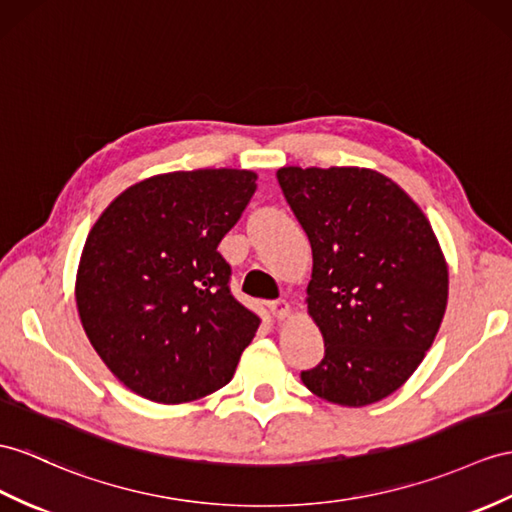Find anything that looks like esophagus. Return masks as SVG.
I'll return each instance as SVG.
<instances>
[{"mask_svg": "<svg viewBox=\"0 0 512 512\" xmlns=\"http://www.w3.org/2000/svg\"><path fill=\"white\" fill-rule=\"evenodd\" d=\"M267 306L271 310V315L276 319H284V317H289V313H291V304L286 302V299H273V302H269Z\"/></svg>", "mask_w": 512, "mask_h": 512, "instance_id": "1", "label": "esophagus"}]
</instances>
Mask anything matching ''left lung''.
<instances>
[{
	"label": "left lung",
	"mask_w": 512,
	"mask_h": 512,
	"mask_svg": "<svg viewBox=\"0 0 512 512\" xmlns=\"http://www.w3.org/2000/svg\"><path fill=\"white\" fill-rule=\"evenodd\" d=\"M276 176L313 247L306 304L326 343L302 382L339 406L380 402L413 376L445 315L447 263L430 221L373 169Z\"/></svg>",
	"instance_id": "8db88e82"
}]
</instances>
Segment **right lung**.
I'll list each match as a JSON object with an SVG mask.
<instances>
[{
	"label": "right lung",
	"instance_id": "1",
	"mask_svg": "<svg viewBox=\"0 0 512 512\" xmlns=\"http://www.w3.org/2000/svg\"><path fill=\"white\" fill-rule=\"evenodd\" d=\"M245 169L173 171L110 202L76 276L82 328L136 395L182 404L226 386L260 326L217 252L256 191Z\"/></svg>",
	"mask_w": 512,
	"mask_h": 512
}]
</instances>
